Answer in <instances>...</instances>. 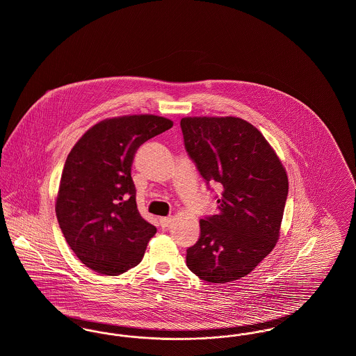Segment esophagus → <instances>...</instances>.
<instances>
[{"instance_id":"esophagus-1","label":"esophagus","mask_w":356,"mask_h":356,"mask_svg":"<svg viewBox=\"0 0 356 356\" xmlns=\"http://www.w3.org/2000/svg\"><path fill=\"white\" fill-rule=\"evenodd\" d=\"M172 220H173V219H172L170 216H167V218H160L159 222H160V227H161V228H167V227H170Z\"/></svg>"}]
</instances>
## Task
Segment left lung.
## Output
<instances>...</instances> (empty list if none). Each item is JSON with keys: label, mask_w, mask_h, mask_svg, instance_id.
<instances>
[{"label": "left lung", "mask_w": 356, "mask_h": 356, "mask_svg": "<svg viewBox=\"0 0 356 356\" xmlns=\"http://www.w3.org/2000/svg\"><path fill=\"white\" fill-rule=\"evenodd\" d=\"M186 151L209 184H218L219 213L200 220L186 266L209 283L244 277L279 238L288 195L283 164L252 124L238 118H184Z\"/></svg>", "instance_id": "8db88e82"}]
</instances>
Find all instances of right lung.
<instances>
[{
  "label": "right lung",
  "instance_id": "obj_1",
  "mask_svg": "<svg viewBox=\"0 0 356 356\" xmlns=\"http://www.w3.org/2000/svg\"><path fill=\"white\" fill-rule=\"evenodd\" d=\"M172 125L153 115L104 120L69 153L56 215L70 250L90 270L118 276L141 261L156 227L137 209L131 170L138 147Z\"/></svg>",
  "mask_w": 356,
  "mask_h": 356
}]
</instances>
